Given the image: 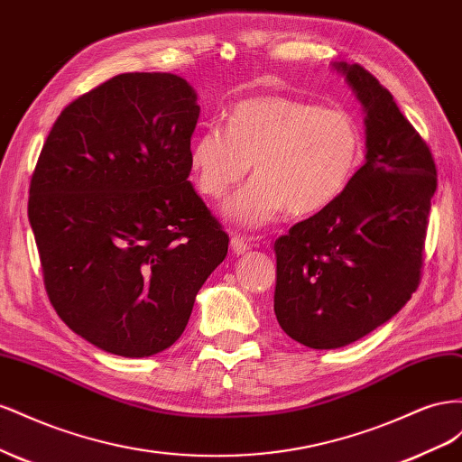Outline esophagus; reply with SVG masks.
Wrapping results in <instances>:
<instances>
[{
	"instance_id": "esophagus-1",
	"label": "esophagus",
	"mask_w": 462,
	"mask_h": 462,
	"mask_svg": "<svg viewBox=\"0 0 462 462\" xmlns=\"http://www.w3.org/2000/svg\"><path fill=\"white\" fill-rule=\"evenodd\" d=\"M230 247H232V252H234L236 255H242V254H245L247 249H249V244H247L245 238H242V236L232 234V236H230Z\"/></svg>"
}]
</instances>
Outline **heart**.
<instances>
[{
	"instance_id": "1",
	"label": "heart",
	"mask_w": 462,
	"mask_h": 462,
	"mask_svg": "<svg viewBox=\"0 0 462 462\" xmlns=\"http://www.w3.org/2000/svg\"><path fill=\"white\" fill-rule=\"evenodd\" d=\"M362 158V129L346 110L257 97L236 104L226 127H207L191 144L189 164L197 189L220 199L254 162L255 178L224 205V215L240 226L259 228L286 208L313 215L331 207Z\"/></svg>"
}]
</instances>
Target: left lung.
Instances as JSON below:
<instances>
[{"label":"left lung","mask_w":462,"mask_h":462,"mask_svg":"<svg viewBox=\"0 0 462 462\" xmlns=\"http://www.w3.org/2000/svg\"><path fill=\"white\" fill-rule=\"evenodd\" d=\"M365 112V162L346 191L274 242V315L300 345L331 350L372 333L411 300L438 170L391 92L358 63H333Z\"/></svg>","instance_id":"left-lung-1"}]
</instances>
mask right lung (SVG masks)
Wrapping results in <instances>:
<instances>
[{"instance_id":"right-lung-1","label":"right lung","mask_w":462,"mask_h":462,"mask_svg":"<svg viewBox=\"0 0 462 462\" xmlns=\"http://www.w3.org/2000/svg\"><path fill=\"white\" fill-rule=\"evenodd\" d=\"M199 104L172 73H122L65 106L31 180L46 292L73 333L144 358L181 337L228 234L195 193Z\"/></svg>"}]
</instances>
